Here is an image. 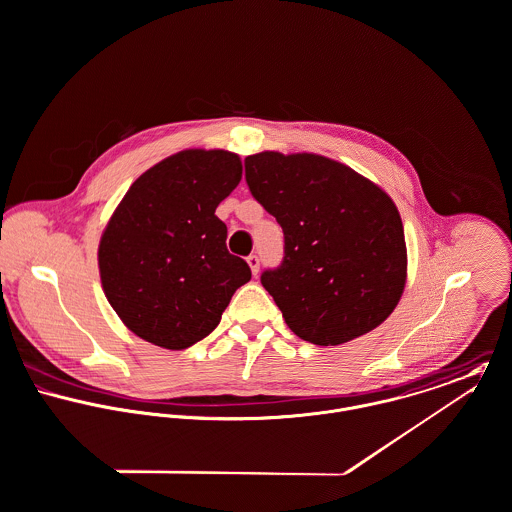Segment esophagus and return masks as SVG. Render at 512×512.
<instances>
[{"mask_svg":"<svg viewBox=\"0 0 512 512\" xmlns=\"http://www.w3.org/2000/svg\"><path fill=\"white\" fill-rule=\"evenodd\" d=\"M247 263H249V267H251V271H253V275H257L259 273V255H255V253H251L249 257H247Z\"/></svg>","mask_w":512,"mask_h":512,"instance_id":"obj_1","label":"esophagus"}]
</instances>
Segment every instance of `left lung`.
I'll return each instance as SVG.
<instances>
[{"mask_svg":"<svg viewBox=\"0 0 512 512\" xmlns=\"http://www.w3.org/2000/svg\"><path fill=\"white\" fill-rule=\"evenodd\" d=\"M251 196L283 227V259L261 285L289 328L336 346L380 326L406 285L404 225L370 180L324 156L245 158Z\"/></svg>","mask_w":512,"mask_h":512,"instance_id":"1","label":"left lung"}]
</instances>
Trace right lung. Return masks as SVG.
I'll return each mask as SVG.
<instances>
[{
  "instance_id": "obj_1",
  "label": "right lung",
  "mask_w": 512,
  "mask_h": 512,
  "mask_svg": "<svg viewBox=\"0 0 512 512\" xmlns=\"http://www.w3.org/2000/svg\"><path fill=\"white\" fill-rule=\"evenodd\" d=\"M239 180L237 154L184 150L144 172L116 207L99 247L101 279L140 338L168 350L194 346L251 279L215 215Z\"/></svg>"
}]
</instances>
